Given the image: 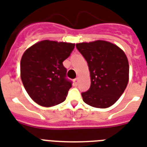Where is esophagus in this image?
Masks as SVG:
<instances>
[{"instance_id": "34e87169", "label": "esophagus", "mask_w": 147, "mask_h": 147, "mask_svg": "<svg viewBox=\"0 0 147 147\" xmlns=\"http://www.w3.org/2000/svg\"><path fill=\"white\" fill-rule=\"evenodd\" d=\"M74 82H75V84L76 85L78 84V82H79V78H76V79H74Z\"/></svg>"}]
</instances>
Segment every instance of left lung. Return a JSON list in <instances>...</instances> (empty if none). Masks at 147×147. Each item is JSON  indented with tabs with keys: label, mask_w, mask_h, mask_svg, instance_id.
I'll return each mask as SVG.
<instances>
[{
	"label": "left lung",
	"mask_w": 147,
	"mask_h": 147,
	"mask_svg": "<svg viewBox=\"0 0 147 147\" xmlns=\"http://www.w3.org/2000/svg\"><path fill=\"white\" fill-rule=\"evenodd\" d=\"M89 66L91 85L82 92L86 104L96 108H107L118 100L129 82V61L124 51L111 43L96 40L77 43Z\"/></svg>",
	"instance_id": "obj_1"
}]
</instances>
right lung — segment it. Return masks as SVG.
I'll return each mask as SVG.
<instances>
[{
	"mask_svg": "<svg viewBox=\"0 0 147 147\" xmlns=\"http://www.w3.org/2000/svg\"><path fill=\"white\" fill-rule=\"evenodd\" d=\"M74 48V43L43 40L25 51L20 63L21 79L36 104L51 107L65 101L72 82L66 76L63 61Z\"/></svg>",
	"mask_w": 147,
	"mask_h": 147,
	"instance_id": "obj_1",
	"label": "right lung"
}]
</instances>
